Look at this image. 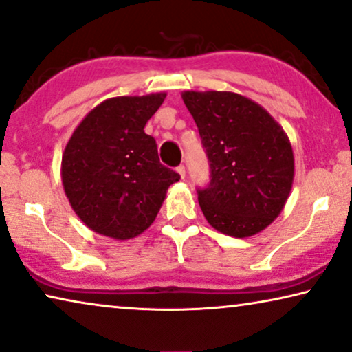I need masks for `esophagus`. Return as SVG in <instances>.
Returning <instances> with one entry per match:
<instances>
[{"instance_id": "34e87169", "label": "esophagus", "mask_w": 352, "mask_h": 352, "mask_svg": "<svg viewBox=\"0 0 352 352\" xmlns=\"http://www.w3.org/2000/svg\"><path fill=\"white\" fill-rule=\"evenodd\" d=\"M177 172H178V175H180L182 180H183V178H185V167L178 166V167H177Z\"/></svg>"}]
</instances>
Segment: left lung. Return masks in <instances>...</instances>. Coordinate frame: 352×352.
Masks as SVG:
<instances>
[{"instance_id":"left-lung-1","label":"left lung","mask_w":352,"mask_h":352,"mask_svg":"<svg viewBox=\"0 0 352 352\" xmlns=\"http://www.w3.org/2000/svg\"><path fill=\"white\" fill-rule=\"evenodd\" d=\"M210 162V183L197 190L201 210L217 231L249 237L273 223L295 175L290 140L258 103L226 91H185Z\"/></svg>"}]
</instances>
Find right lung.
<instances>
[{
	"mask_svg": "<svg viewBox=\"0 0 352 352\" xmlns=\"http://www.w3.org/2000/svg\"><path fill=\"white\" fill-rule=\"evenodd\" d=\"M166 94L113 97L79 122L62 156V183L72 209L89 230L132 239L155 221L167 188L180 180L162 166L145 124Z\"/></svg>",
	"mask_w": 352,
	"mask_h": 352,
	"instance_id": "obj_1",
	"label": "right lung"
}]
</instances>
